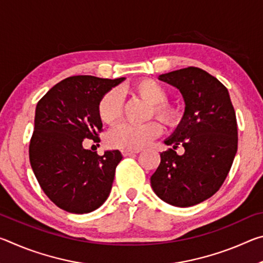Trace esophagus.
I'll list each match as a JSON object with an SVG mask.
<instances>
[{"mask_svg":"<svg viewBox=\"0 0 263 263\" xmlns=\"http://www.w3.org/2000/svg\"><path fill=\"white\" fill-rule=\"evenodd\" d=\"M137 153H139V151H130V149H123L122 154L124 157H132V155H136Z\"/></svg>","mask_w":263,"mask_h":263,"instance_id":"1","label":"esophagus"}]
</instances>
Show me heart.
I'll list each match as a JSON object with an SVG mask.
<instances>
[{"mask_svg": "<svg viewBox=\"0 0 263 263\" xmlns=\"http://www.w3.org/2000/svg\"><path fill=\"white\" fill-rule=\"evenodd\" d=\"M131 91L151 104L149 114L154 115L167 126H175L180 122L181 111L175 104L167 102V90L161 83L152 79H141L131 87ZM123 109L122 95L112 89L102 96L99 103V115L105 124H114L121 118ZM160 133V124L151 121L145 124L124 123L116 126L106 137L110 147L121 149H140L151 144Z\"/></svg>", "mask_w": 263, "mask_h": 263, "instance_id": "heart-1", "label": "heart"}]
</instances>
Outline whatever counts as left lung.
<instances>
[{"label": "left lung", "instance_id": "8db88e82", "mask_svg": "<svg viewBox=\"0 0 263 263\" xmlns=\"http://www.w3.org/2000/svg\"><path fill=\"white\" fill-rule=\"evenodd\" d=\"M159 80L174 86L185 109L166 145L179 144L185 153L169 148L151 176L158 197L171 205L188 208L215 195L228 176L238 149V126L229 90L220 81L197 67L169 72Z\"/></svg>", "mask_w": 263, "mask_h": 263}]
</instances>
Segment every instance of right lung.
<instances>
[{
	"instance_id": "add662e5",
	"label": "right lung",
	"mask_w": 263,
	"mask_h": 263,
	"mask_svg": "<svg viewBox=\"0 0 263 263\" xmlns=\"http://www.w3.org/2000/svg\"><path fill=\"white\" fill-rule=\"evenodd\" d=\"M122 81L124 78L70 77L37 103L30 163L44 193L62 210L88 213L108 198L122 154L115 149L99 155L82 144L84 139L100 141L99 103Z\"/></svg>"
}]
</instances>
